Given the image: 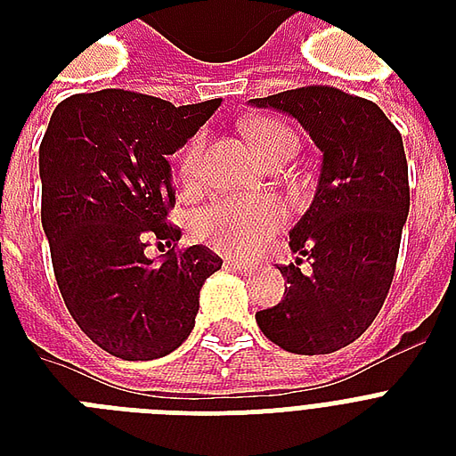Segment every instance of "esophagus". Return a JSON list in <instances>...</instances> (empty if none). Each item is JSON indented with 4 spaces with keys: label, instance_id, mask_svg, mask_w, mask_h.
<instances>
[{
    "label": "esophagus",
    "instance_id": "1",
    "mask_svg": "<svg viewBox=\"0 0 456 456\" xmlns=\"http://www.w3.org/2000/svg\"><path fill=\"white\" fill-rule=\"evenodd\" d=\"M229 270L239 272V274H250L253 272V265L250 263H241V260H227Z\"/></svg>",
    "mask_w": 456,
    "mask_h": 456
}]
</instances>
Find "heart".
<instances>
[{
  "mask_svg": "<svg viewBox=\"0 0 456 456\" xmlns=\"http://www.w3.org/2000/svg\"><path fill=\"white\" fill-rule=\"evenodd\" d=\"M246 134L260 156L281 144L296 146L289 127L274 120H248ZM203 151V139L196 137L184 153V172L191 175ZM286 208L270 196H229L203 208L193 217V229L203 241L234 256H253L286 224Z\"/></svg>",
  "mask_w": 456,
  "mask_h": 456,
  "instance_id": "obj_1",
  "label": "heart"
}]
</instances>
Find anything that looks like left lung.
I'll return each instance as SVG.
<instances>
[{
	"mask_svg": "<svg viewBox=\"0 0 456 456\" xmlns=\"http://www.w3.org/2000/svg\"><path fill=\"white\" fill-rule=\"evenodd\" d=\"M248 103L296 118L322 151L314 199L289 232L291 250L310 257L312 272H300V257L279 267L289 289L256 322L289 353H336L367 331L395 274L410 215L403 137L376 103L333 87Z\"/></svg>",
	"mask_w": 456,
	"mask_h": 456,
	"instance_id": "1",
	"label": "left lung"
}]
</instances>
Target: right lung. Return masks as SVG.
Listing matches in <instances>:
<instances>
[{"mask_svg":"<svg viewBox=\"0 0 456 456\" xmlns=\"http://www.w3.org/2000/svg\"><path fill=\"white\" fill-rule=\"evenodd\" d=\"M222 99L172 106L102 89L61 102L39 146L42 227L53 274L82 331L120 360H156L191 333L199 296L222 260L206 246L156 265L146 239L179 241L165 222L175 206L167 156Z\"/></svg>","mask_w":456,"mask_h":456,"instance_id":"add662e5","label":"right lung"}]
</instances>
